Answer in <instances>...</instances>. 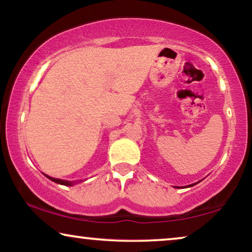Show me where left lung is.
<instances>
[{
	"mask_svg": "<svg viewBox=\"0 0 252 252\" xmlns=\"http://www.w3.org/2000/svg\"><path fill=\"white\" fill-rule=\"evenodd\" d=\"M192 186H194V185H192Z\"/></svg>",
	"mask_w": 252,
	"mask_h": 252,
	"instance_id": "1",
	"label": "left lung"
}]
</instances>
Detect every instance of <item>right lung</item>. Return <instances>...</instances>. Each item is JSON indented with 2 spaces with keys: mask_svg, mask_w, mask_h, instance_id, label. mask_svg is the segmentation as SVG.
<instances>
[{
  "mask_svg": "<svg viewBox=\"0 0 252 252\" xmlns=\"http://www.w3.org/2000/svg\"><path fill=\"white\" fill-rule=\"evenodd\" d=\"M46 177H47L48 179H50L51 181L56 182V184H60V185H64V186H72V184H73V182H68V181H65V180H60V179H55V178L48 177V175H46Z\"/></svg>",
  "mask_w": 252,
  "mask_h": 252,
  "instance_id": "1",
  "label": "right lung"
}]
</instances>
